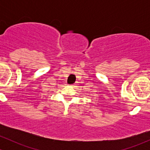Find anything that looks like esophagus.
Segmentation results:
<instances>
[{
	"label": "esophagus",
	"instance_id": "esophagus-1",
	"mask_svg": "<svg viewBox=\"0 0 150 150\" xmlns=\"http://www.w3.org/2000/svg\"><path fill=\"white\" fill-rule=\"evenodd\" d=\"M71 86H73V87H74V86H75V84H72V85H71Z\"/></svg>",
	"mask_w": 150,
	"mask_h": 150
}]
</instances>
